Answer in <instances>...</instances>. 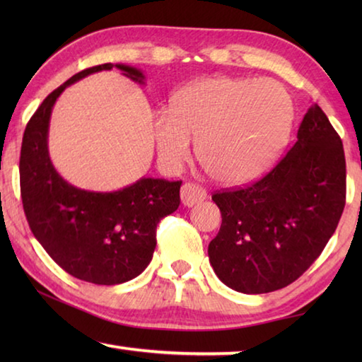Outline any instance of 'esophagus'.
<instances>
[{
	"instance_id": "esophagus-1",
	"label": "esophagus",
	"mask_w": 362,
	"mask_h": 362,
	"mask_svg": "<svg viewBox=\"0 0 362 362\" xmlns=\"http://www.w3.org/2000/svg\"><path fill=\"white\" fill-rule=\"evenodd\" d=\"M180 198L183 206L192 207L194 204L203 203V201L207 198V193L203 187L196 185L193 182L183 183V187L180 189Z\"/></svg>"
}]
</instances>
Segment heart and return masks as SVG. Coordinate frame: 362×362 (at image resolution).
I'll list each match as a JSON object with an SVG mask.
<instances>
[{"label":"heart","mask_w":362,"mask_h":362,"mask_svg":"<svg viewBox=\"0 0 362 362\" xmlns=\"http://www.w3.org/2000/svg\"><path fill=\"white\" fill-rule=\"evenodd\" d=\"M293 103L273 79L206 78L155 115L158 155L180 168L198 139V156L214 179L244 183L272 166L291 136Z\"/></svg>","instance_id":"heart-1"}]
</instances>
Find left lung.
Returning a JSON list of instances; mask_svg holds the SVG:
<instances>
[{
    "label": "left lung",
    "mask_w": 362,
    "mask_h": 362,
    "mask_svg": "<svg viewBox=\"0 0 362 362\" xmlns=\"http://www.w3.org/2000/svg\"><path fill=\"white\" fill-rule=\"evenodd\" d=\"M346 198L341 139L326 113L311 105L297 142L267 175L222 189V212L209 262L223 284L243 293L289 286L311 267L339 225Z\"/></svg>",
    "instance_id": "left-lung-1"
}]
</instances>
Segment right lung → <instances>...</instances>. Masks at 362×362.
I'll use <instances>...</instances> for the list:
<instances>
[{"label":"right lung","mask_w":362,"mask_h":362,"mask_svg":"<svg viewBox=\"0 0 362 362\" xmlns=\"http://www.w3.org/2000/svg\"><path fill=\"white\" fill-rule=\"evenodd\" d=\"M113 66L144 83L129 65L103 64L73 75L52 90L30 118L21 150V194L30 230L66 273L93 284L115 286L139 276L151 262L159 220L177 211L182 182L140 179L110 193L70 185L47 151L52 107L66 86Z\"/></svg>","instance_id":"obj_1"}]
</instances>
